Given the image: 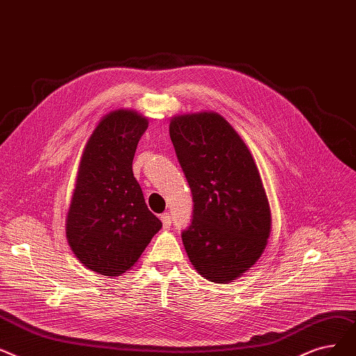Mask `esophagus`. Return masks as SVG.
Listing matches in <instances>:
<instances>
[{
	"label": "esophagus",
	"instance_id": "34e87169",
	"mask_svg": "<svg viewBox=\"0 0 356 356\" xmlns=\"http://www.w3.org/2000/svg\"><path fill=\"white\" fill-rule=\"evenodd\" d=\"M161 220H162V225H163V229H168L169 226H171L172 220H171V216H169V213H163L161 216Z\"/></svg>",
	"mask_w": 356,
	"mask_h": 356
}]
</instances>
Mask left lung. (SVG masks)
I'll return each instance as SVG.
<instances>
[{"label": "left lung", "instance_id": "8db88e82", "mask_svg": "<svg viewBox=\"0 0 356 356\" xmlns=\"http://www.w3.org/2000/svg\"><path fill=\"white\" fill-rule=\"evenodd\" d=\"M169 136L193 193V222L182 232L201 277L226 284L261 258L270 233V209L250 152L213 111L171 118Z\"/></svg>", "mask_w": 356, "mask_h": 356}]
</instances>
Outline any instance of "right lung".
I'll list each match as a JSON object with an SVG mask.
<instances>
[{"label":"right lung","mask_w":356,"mask_h":356,"mask_svg":"<svg viewBox=\"0 0 356 356\" xmlns=\"http://www.w3.org/2000/svg\"><path fill=\"white\" fill-rule=\"evenodd\" d=\"M146 129L147 118L138 111H111L82 152L66 214V239L81 264L101 275L126 273L162 227L147 209L131 168Z\"/></svg>","instance_id":"right-lung-1"}]
</instances>
